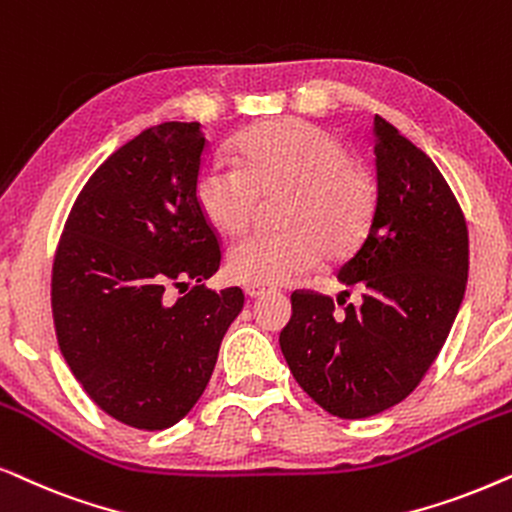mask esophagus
I'll use <instances>...</instances> for the list:
<instances>
[{
  "label": "esophagus",
  "mask_w": 512,
  "mask_h": 512,
  "mask_svg": "<svg viewBox=\"0 0 512 512\" xmlns=\"http://www.w3.org/2000/svg\"><path fill=\"white\" fill-rule=\"evenodd\" d=\"M267 288H264V285H257V283H248L245 285V295H248L250 299H257V297H262V295H267Z\"/></svg>",
  "instance_id": "34e87169"
}]
</instances>
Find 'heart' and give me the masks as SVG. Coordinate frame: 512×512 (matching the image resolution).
<instances>
[{
  "label": "heart",
  "instance_id": "obj_1",
  "mask_svg": "<svg viewBox=\"0 0 512 512\" xmlns=\"http://www.w3.org/2000/svg\"><path fill=\"white\" fill-rule=\"evenodd\" d=\"M238 156H215L196 177V203L206 220L236 236L250 227L262 196L290 194L285 231H260L231 245V278L281 285L313 269L325 252L335 260L363 241L374 215V185L335 135L302 119L250 128Z\"/></svg>",
  "mask_w": 512,
  "mask_h": 512
}]
</instances>
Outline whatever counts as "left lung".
<instances>
[{"mask_svg": "<svg viewBox=\"0 0 512 512\" xmlns=\"http://www.w3.org/2000/svg\"><path fill=\"white\" fill-rule=\"evenodd\" d=\"M377 203L370 229L337 271L363 304L292 292L281 351L325 412L365 419L405 400L438 358L468 281V227L438 166L374 117ZM349 295V290H346Z\"/></svg>", "mask_w": 512, "mask_h": 512, "instance_id": "left-lung-1", "label": "left lung"}]
</instances>
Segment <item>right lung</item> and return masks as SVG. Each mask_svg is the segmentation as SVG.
I'll use <instances>...</instances> for the list:
<instances>
[{"label": "right lung", "instance_id": "1", "mask_svg": "<svg viewBox=\"0 0 512 512\" xmlns=\"http://www.w3.org/2000/svg\"><path fill=\"white\" fill-rule=\"evenodd\" d=\"M208 140L168 121L119 147L67 215L51 276L58 346L88 398L163 431L196 405L243 290H210L220 236L196 203Z\"/></svg>", "mask_w": 512, "mask_h": 512}]
</instances>
